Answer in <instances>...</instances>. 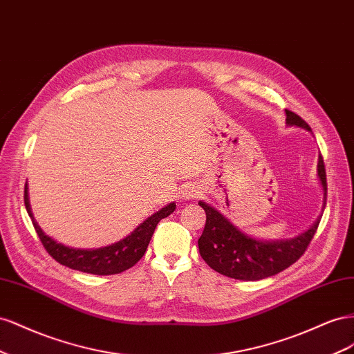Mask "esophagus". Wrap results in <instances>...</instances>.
Returning <instances> with one entry per match:
<instances>
[{
  "label": "esophagus",
  "mask_w": 354,
  "mask_h": 354,
  "mask_svg": "<svg viewBox=\"0 0 354 354\" xmlns=\"http://www.w3.org/2000/svg\"><path fill=\"white\" fill-rule=\"evenodd\" d=\"M198 194H200L198 187H197V185H193V184L185 185L183 189H180V198H183L184 201L193 200V198L198 197Z\"/></svg>",
  "instance_id": "1"
}]
</instances>
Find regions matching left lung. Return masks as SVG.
Listing matches in <instances>:
<instances>
[{
  "label": "left lung",
  "mask_w": 354,
  "mask_h": 354,
  "mask_svg": "<svg viewBox=\"0 0 354 354\" xmlns=\"http://www.w3.org/2000/svg\"><path fill=\"white\" fill-rule=\"evenodd\" d=\"M286 124L311 132L304 120L288 109ZM317 178L323 189V210L326 206V171L322 156L317 161ZM198 205L206 212V225L198 239L201 258L221 274L249 281L274 276L297 262L310 245L322 218L320 215L307 231L294 239L262 240L246 234L206 201L201 200Z\"/></svg>",
  "instance_id": "1"
}]
</instances>
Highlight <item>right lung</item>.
Returning a JSON list of instances; mask_svg holds the SVG:
<instances>
[{
    "mask_svg": "<svg viewBox=\"0 0 354 354\" xmlns=\"http://www.w3.org/2000/svg\"><path fill=\"white\" fill-rule=\"evenodd\" d=\"M24 200L28 215L32 219L37 234L48 254L52 255L59 264L97 276L118 274L121 271L132 268L136 262L144 257L158 222L163 218H167L170 214H174V210L176 207L175 203H169L167 206L161 207L156 214L147 218L142 224H139L127 237L117 241V243L97 249H80L59 243L55 239L47 236L41 230V227L38 225V222L32 215L31 205H29L28 184H25Z\"/></svg>",
    "mask_w": 354,
    "mask_h": 354,
    "instance_id": "add662e5",
    "label": "right lung"
}]
</instances>
